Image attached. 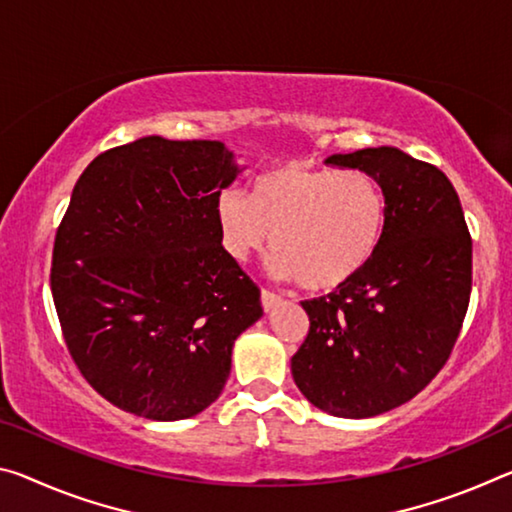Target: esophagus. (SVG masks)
<instances>
[{
    "label": "esophagus",
    "instance_id": "esophagus-1",
    "mask_svg": "<svg viewBox=\"0 0 512 512\" xmlns=\"http://www.w3.org/2000/svg\"><path fill=\"white\" fill-rule=\"evenodd\" d=\"M278 303H282V296L273 294V291H269V289H262V307H264V312H271Z\"/></svg>",
    "mask_w": 512,
    "mask_h": 512
}]
</instances>
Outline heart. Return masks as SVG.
Listing matches in <instances>:
<instances>
[{
  "label": "heart",
  "mask_w": 512,
  "mask_h": 512,
  "mask_svg": "<svg viewBox=\"0 0 512 512\" xmlns=\"http://www.w3.org/2000/svg\"><path fill=\"white\" fill-rule=\"evenodd\" d=\"M216 221L225 253L237 262L271 243L275 271L328 291L358 278L376 255L385 196L362 170L282 164L259 175L250 196L225 189Z\"/></svg>",
  "instance_id": "obj_1"
}]
</instances>
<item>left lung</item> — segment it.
I'll use <instances>...</instances> for the list:
<instances>
[{
	"label": "left lung",
	"instance_id": "1",
	"mask_svg": "<svg viewBox=\"0 0 512 512\" xmlns=\"http://www.w3.org/2000/svg\"><path fill=\"white\" fill-rule=\"evenodd\" d=\"M380 184L385 227L358 278L303 300L310 332L291 358L307 401L364 419L417 396L449 360L472 294V237L440 168L399 148L332 154Z\"/></svg>",
	"mask_w": 512,
	"mask_h": 512
}]
</instances>
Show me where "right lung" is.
I'll list each match as a JSON object with an SVG mask.
<instances>
[{
    "instance_id": "add662e5",
    "label": "right lung",
    "mask_w": 512,
    "mask_h": 512,
    "mask_svg": "<svg viewBox=\"0 0 512 512\" xmlns=\"http://www.w3.org/2000/svg\"><path fill=\"white\" fill-rule=\"evenodd\" d=\"M239 166L221 141L145 136L97 154L56 230L52 296L81 376L154 421L221 396L232 346L264 314L225 253L216 200Z\"/></svg>"
}]
</instances>
